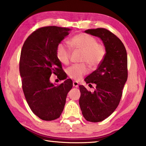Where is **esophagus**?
Returning a JSON list of instances; mask_svg holds the SVG:
<instances>
[{"label":"esophagus","mask_w":146,"mask_h":146,"mask_svg":"<svg viewBox=\"0 0 146 146\" xmlns=\"http://www.w3.org/2000/svg\"><path fill=\"white\" fill-rule=\"evenodd\" d=\"M73 87L77 88L78 86V82H76V81H73Z\"/></svg>","instance_id":"esophagus-1"}]
</instances>
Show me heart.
<instances>
[{"instance_id": "heart-1", "label": "heart", "mask_w": 146, "mask_h": 146, "mask_svg": "<svg viewBox=\"0 0 146 146\" xmlns=\"http://www.w3.org/2000/svg\"><path fill=\"white\" fill-rule=\"evenodd\" d=\"M73 50L82 52L80 59L82 63L74 64L66 70L70 78L78 80L88 73L87 63L91 68L95 69L100 64L106 56V48L102 44L97 43V40L86 33H80L74 36L68 41ZM56 56L60 63L67 65L70 62V50L65 44H59L56 48Z\"/></svg>"}]
</instances>
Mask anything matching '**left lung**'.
Segmentation results:
<instances>
[{
    "instance_id": "1",
    "label": "left lung",
    "mask_w": 146,
    "mask_h": 146,
    "mask_svg": "<svg viewBox=\"0 0 146 146\" xmlns=\"http://www.w3.org/2000/svg\"><path fill=\"white\" fill-rule=\"evenodd\" d=\"M85 32L100 38L106 51L98 68L85 78L90 86L96 84L94 92L79 86V104L84 117L90 122H98L111 115L119 104L127 79V56L122 41L110 31L97 28Z\"/></svg>"
}]
</instances>
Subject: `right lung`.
Here are the masks:
<instances>
[{
    "label": "right lung",
    "instance_id": "obj_1",
    "mask_svg": "<svg viewBox=\"0 0 146 146\" xmlns=\"http://www.w3.org/2000/svg\"><path fill=\"white\" fill-rule=\"evenodd\" d=\"M70 30L58 26L38 28L27 38L22 48L19 71L23 92L32 111L42 120L60 117L73 87L69 78L57 86L49 80L52 73L60 78L65 75L56 48Z\"/></svg>",
    "mask_w": 146,
    "mask_h": 146
}]
</instances>
